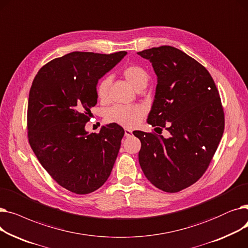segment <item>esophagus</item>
Returning <instances> with one entry per match:
<instances>
[{"mask_svg": "<svg viewBox=\"0 0 248 248\" xmlns=\"http://www.w3.org/2000/svg\"><path fill=\"white\" fill-rule=\"evenodd\" d=\"M132 136H133V132L131 131V129L125 128V129H124V137L129 138V137H132Z\"/></svg>", "mask_w": 248, "mask_h": 248, "instance_id": "obj_1", "label": "esophagus"}]
</instances>
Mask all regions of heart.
I'll use <instances>...</instances> for the list:
<instances>
[{"label":"heart","instance_id":"obj_1","mask_svg":"<svg viewBox=\"0 0 248 248\" xmlns=\"http://www.w3.org/2000/svg\"><path fill=\"white\" fill-rule=\"evenodd\" d=\"M123 74L125 79L129 82L136 90L145 88L149 82L148 72L139 65H129L123 70ZM110 79L104 77L96 87V94L100 101H106L108 96V87ZM146 113L145 108L139 104L134 106H115L108 109L106 119L108 123L116 124L125 127L136 126Z\"/></svg>","mask_w":248,"mask_h":248}]
</instances>
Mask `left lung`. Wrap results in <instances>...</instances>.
I'll use <instances>...</instances> for the list:
<instances>
[{"instance_id":"obj_1","label":"left lung","mask_w":248,"mask_h":248,"mask_svg":"<svg viewBox=\"0 0 248 248\" xmlns=\"http://www.w3.org/2000/svg\"><path fill=\"white\" fill-rule=\"evenodd\" d=\"M152 63L157 86L148 124L170 137L134 132L141 147L139 162L147 179L162 191L176 193L207 170L224 132V112L208 70L172 46L138 53Z\"/></svg>"}]
</instances>
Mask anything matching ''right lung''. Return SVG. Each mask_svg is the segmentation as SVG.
I'll use <instances>...</instances> for the list:
<instances>
[{
  "label": "right lung",
  "instance_id": "right-lung-1",
  "mask_svg": "<svg viewBox=\"0 0 248 248\" xmlns=\"http://www.w3.org/2000/svg\"><path fill=\"white\" fill-rule=\"evenodd\" d=\"M126 55L71 52L38 71L28 101V138L37 159L63 188L88 194L108 179L124 128L109 124L98 134L85 131L97 103L100 78Z\"/></svg>",
  "mask_w": 248,
  "mask_h": 248
}]
</instances>
